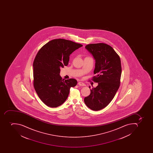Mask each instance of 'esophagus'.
Wrapping results in <instances>:
<instances>
[{"mask_svg": "<svg viewBox=\"0 0 153 153\" xmlns=\"http://www.w3.org/2000/svg\"><path fill=\"white\" fill-rule=\"evenodd\" d=\"M78 85L80 86H85V84L84 83H82V82H78Z\"/></svg>", "mask_w": 153, "mask_h": 153, "instance_id": "esophagus-1", "label": "esophagus"}]
</instances>
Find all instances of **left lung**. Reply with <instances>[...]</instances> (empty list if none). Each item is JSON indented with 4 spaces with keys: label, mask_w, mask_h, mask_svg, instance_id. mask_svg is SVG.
Here are the masks:
<instances>
[{
    "label": "left lung",
    "mask_w": 153,
    "mask_h": 153,
    "mask_svg": "<svg viewBox=\"0 0 153 153\" xmlns=\"http://www.w3.org/2000/svg\"><path fill=\"white\" fill-rule=\"evenodd\" d=\"M85 48L95 60L93 80L98 83L90 89L84 102L93 111L106 107L114 97L120 84L122 66L119 56L111 46L103 43L89 44ZM90 89V87H89Z\"/></svg>",
    "instance_id": "obj_1"
}]
</instances>
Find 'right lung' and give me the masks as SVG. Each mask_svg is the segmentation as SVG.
Returning <instances> with one entry per match:
<instances>
[{
  "label": "right lung",
  "instance_id": "add662e5",
  "mask_svg": "<svg viewBox=\"0 0 153 153\" xmlns=\"http://www.w3.org/2000/svg\"><path fill=\"white\" fill-rule=\"evenodd\" d=\"M82 46L72 41L58 39L49 41L38 52L33 64L34 88L48 107H57L64 103L70 88L77 84L73 78L62 79L60 68L68 65L70 54Z\"/></svg>",
  "mask_w": 153,
  "mask_h": 153
}]
</instances>
